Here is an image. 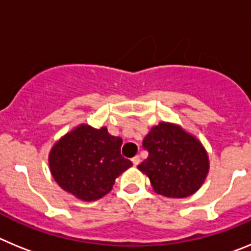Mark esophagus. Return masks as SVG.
Masks as SVG:
<instances>
[{"instance_id": "34e87169", "label": "esophagus", "mask_w": 251, "mask_h": 251, "mask_svg": "<svg viewBox=\"0 0 251 251\" xmlns=\"http://www.w3.org/2000/svg\"><path fill=\"white\" fill-rule=\"evenodd\" d=\"M132 162H133V165H134V166H138L139 163H141V158H139V156L133 157V158H132Z\"/></svg>"}]
</instances>
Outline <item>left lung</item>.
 <instances>
[{"mask_svg":"<svg viewBox=\"0 0 251 251\" xmlns=\"http://www.w3.org/2000/svg\"><path fill=\"white\" fill-rule=\"evenodd\" d=\"M148 157L138 170L148 176L154 192L183 199L191 196L205 182L210 168L205 147L178 124L161 122L143 139Z\"/></svg>","mask_w":251,"mask_h":251,"instance_id":"left-lung-1","label":"left lung"}]
</instances>
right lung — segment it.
<instances>
[{
	"mask_svg": "<svg viewBox=\"0 0 251 251\" xmlns=\"http://www.w3.org/2000/svg\"><path fill=\"white\" fill-rule=\"evenodd\" d=\"M121 137L80 124L52 146L50 172L64 191L81 201H95L112 191L115 178L133 165L121 154Z\"/></svg>",
	"mask_w": 251,
	"mask_h": 251,
	"instance_id": "right-lung-1",
	"label": "right lung"
}]
</instances>
